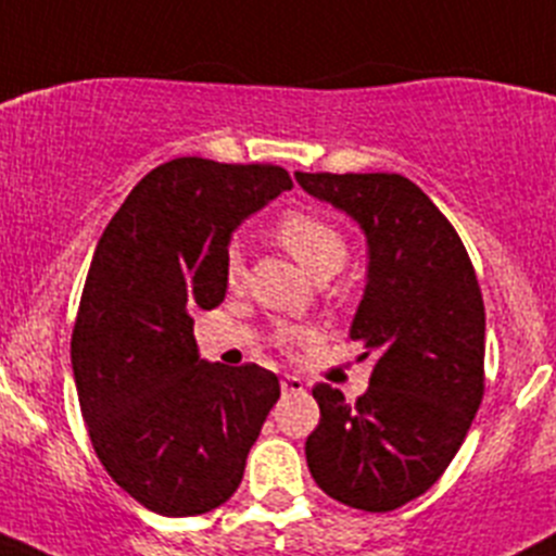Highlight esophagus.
Here are the masks:
<instances>
[{
  "label": "esophagus",
  "mask_w": 556,
  "mask_h": 556,
  "mask_svg": "<svg viewBox=\"0 0 556 556\" xmlns=\"http://www.w3.org/2000/svg\"><path fill=\"white\" fill-rule=\"evenodd\" d=\"M299 392H307V383L299 376H282V395H299Z\"/></svg>",
  "instance_id": "34e87169"
}]
</instances>
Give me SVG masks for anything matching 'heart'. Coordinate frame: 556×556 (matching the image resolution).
<instances>
[{
	"mask_svg": "<svg viewBox=\"0 0 556 556\" xmlns=\"http://www.w3.org/2000/svg\"><path fill=\"white\" fill-rule=\"evenodd\" d=\"M279 243L302 263L315 279H326L337 274L349 257V243L342 232L324 216L304 211V207H290L274 225ZM225 279L230 288L243 282V254L238 247H230L225 254ZM309 337L304 326H279L274 331V340L282 349H293Z\"/></svg>",
	"mask_w": 556,
	"mask_h": 556,
	"instance_id": "b5f03b06",
	"label": "heart"
}]
</instances>
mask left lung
Returning a JSON list of instances; mask_svg holds the SVG:
<instances>
[{
  "label": "left lung",
  "mask_w": 556,
  "mask_h": 556,
  "mask_svg": "<svg viewBox=\"0 0 556 556\" xmlns=\"http://www.w3.org/2000/svg\"><path fill=\"white\" fill-rule=\"evenodd\" d=\"M359 222L370 247L351 340L372 356L356 403L318 383L307 466L331 500L389 513L417 500L455 458L485 392V307L464 241L430 197L395 173H295Z\"/></svg>",
  "instance_id": "8db88e82"
}]
</instances>
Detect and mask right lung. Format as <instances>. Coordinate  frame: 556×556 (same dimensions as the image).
Returning a JSON list of instances; mask_svg holds the SVG:
<instances>
[{"mask_svg":"<svg viewBox=\"0 0 556 556\" xmlns=\"http://www.w3.org/2000/svg\"><path fill=\"white\" fill-rule=\"evenodd\" d=\"M293 186L277 164L184 155L150 169L103 230L71 337L81 417L103 469L159 516L225 505L279 378L207 365L194 318L225 302V254L243 216Z\"/></svg>","mask_w":556,"mask_h":556,"instance_id":"1","label":"right lung"}]
</instances>
